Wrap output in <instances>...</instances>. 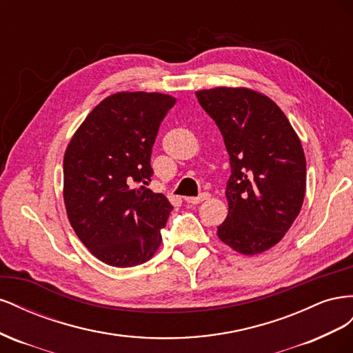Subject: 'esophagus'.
Listing matches in <instances>:
<instances>
[{"label":"esophagus","instance_id":"esophagus-1","mask_svg":"<svg viewBox=\"0 0 353 353\" xmlns=\"http://www.w3.org/2000/svg\"><path fill=\"white\" fill-rule=\"evenodd\" d=\"M209 197H210L209 193H201V194L197 196V197H187L185 201H187V203H191V205H199V203H201L203 200H208Z\"/></svg>","mask_w":353,"mask_h":353}]
</instances>
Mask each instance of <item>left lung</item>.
Returning <instances> with one entry per match:
<instances>
[{
    "instance_id": "1",
    "label": "left lung",
    "mask_w": 353,
    "mask_h": 353,
    "mask_svg": "<svg viewBox=\"0 0 353 353\" xmlns=\"http://www.w3.org/2000/svg\"><path fill=\"white\" fill-rule=\"evenodd\" d=\"M196 95L230 154V210L218 237L239 253H262L284 237L302 209L306 159L301 140L263 94L219 87Z\"/></svg>"
}]
</instances>
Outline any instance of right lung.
Returning a JSON list of instances; mask_svg holds the SVG:
<instances>
[{
    "instance_id": "obj_1",
    "label": "right lung",
    "mask_w": 353,
    "mask_h": 353,
    "mask_svg": "<svg viewBox=\"0 0 353 353\" xmlns=\"http://www.w3.org/2000/svg\"><path fill=\"white\" fill-rule=\"evenodd\" d=\"M175 103L160 92L113 94L87 116L65 153L70 225L95 258L116 268L152 258L174 209L145 185L159 126Z\"/></svg>"
}]
</instances>
